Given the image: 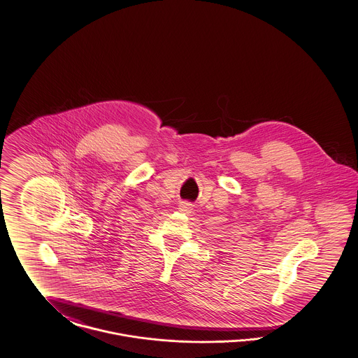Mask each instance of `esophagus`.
Returning <instances> with one entry per match:
<instances>
[{"mask_svg": "<svg viewBox=\"0 0 358 358\" xmlns=\"http://www.w3.org/2000/svg\"><path fill=\"white\" fill-rule=\"evenodd\" d=\"M178 209L182 213H190L193 210V205L187 203V201H182V203H180V205H178Z\"/></svg>", "mask_w": 358, "mask_h": 358, "instance_id": "obj_1", "label": "esophagus"}]
</instances>
